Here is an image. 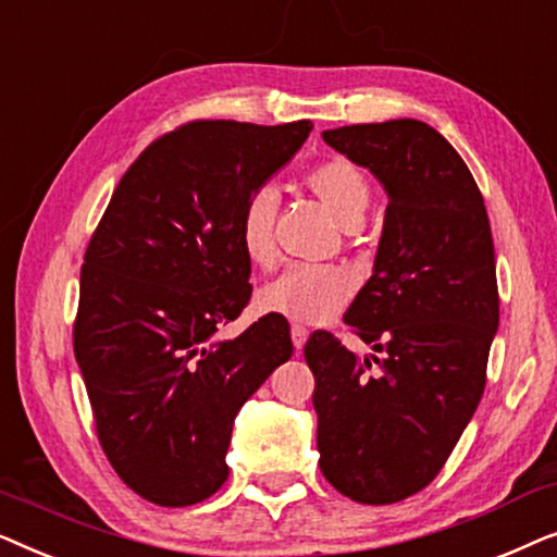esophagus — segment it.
Masks as SVG:
<instances>
[{"instance_id":"obj_1","label":"esophagus","mask_w":557,"mask_h":557,"mask_svg":"<svg viewBox=\"0 0 557 557\" xmlns=\"http://www.w3.org/2000/svg\"><path fill=\"white\" fill-rule=\"evenodd\" d=\"M307 339H309V332H307V326H299V324H294L292 326V342H294V347L299 349H304V345H307Z\"/></svg>"}]
</instances>
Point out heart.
I'll return each instance as SVG.
<instances>
[{"label": "heart", "instance_id": "obj_1", "mask_svg": "<svg viewBox=\"0 0 557 557\" xmlns=\"http://www.w3.org/2000/svg\"><path fill=\"white\" fill-rule=\"evenodd\" d=\"M304 185L319 205L345 231L362 225L370 205V182L349 159H324L304 174ZM278 210V193L258 187L243 202L238 215V240L253 265L269 269L276 261L273 218ZM355 294V276L345 269H304L294 265L258 292V307L265 314H278L299 324H322L337 314Z\"/></svg>", "mask_w": 557, "mask_h": 557}]
</instances>
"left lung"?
Returning <instances> with one entry per match:
<instances>
[{
	"mask_svg": "<svg viewBox=\"0 0 557 557\" xmlns=\"http://www.w3.org/2000/svg\"><path fill=\"white\" fill-rule=\"evenodd\" d=\"M322 136L370 170L387 208L372 276L345 314L383 357L360 360L330 332L304 347L319 467L345 497L393 505L433 482L482 400L499 326L492 227L469 166L423 121Z\"/></svg>",
	"mask_w": 557,
	"mask_h": 557,
	"instance_id": "1",
	"label": "left lung"
}]
</instances>
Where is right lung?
Instances as JSON below:
<instances>
[{"mask_svg": "<svg viewBox=\"0 0 557 557\" xmlns=\"http://www.w3.org/2000/svg\"><path fill=\"white\" fill-rule=\"evenodd\" d=\"M311 121H193L128 166L88 243L75 360L116 474L162 507L208 499L227 479L233 421L294 352L265 314L235 339L218 330L250 299L238 215L292 162Z\"/></svg>", "mask_w": 557, "mask_h": 557, "instance_id": "add662e5", "label": "right lung"}]
</instances>
